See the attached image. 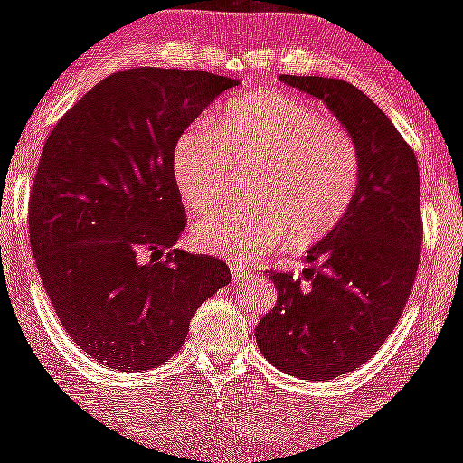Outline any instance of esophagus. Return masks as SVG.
Wrapping results in <instances>:
<instances>
[{
  "label": "esophagus",
  "instance_id": "34e87169",
  "mask_svg": "<svg viewBox=\"0 0 463 463\" xmlns=\"http://www.w3.org/2000/svg\"><path fill=\"white\" fill-rule=\"evenodd\" d=\"M231 269H232V279H235L237 284H241V281H246L248 277L252 275L250 269H244V266H237V264H232Z\"/></svg>",
  "mask_w": 463,
  "mask_h": 463
}]
</instances>
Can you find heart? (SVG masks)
Wrapping results in <instances>:
<instances>
[{"instance_id":"1","label":"heart","mask_w":463,"mask_h":463,"mask_svg":"<svg viewBox=\"0 0 463 463\" xmlns=\"http://www.w3.org/2000/svg\"><path fill=\"white\" fill-rule=\"evenodd\" d=\"M246 168L250 202L199 215L188 232L193 248L252 261L284 237L308 246L342 222L359 188L353 137L284 92H248L228 101L175 144V186L191 211L219 202L232 170Z\"/></svg>"}]
</instances>
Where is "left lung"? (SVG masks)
Instances as JSON below:
<instances>
[{
	"label": "left lung",
	"instance_id": "left-lung-1",
	"mask_svg": "<svg viewBox=\"0 0 463 463\" xmlns=\"http://www.w3.org/2000/svg\"><path fill=\"white\" fill-rule=\"evenodd\" d=\"M281 81L324 101L359 150L348 213L306 252L299 279L272 272L277 304L255 330L272 366L324 382L366 364L402 317L424 240L420 168L386 113L353 84L295 75Z\"/></svg>",
	"mask_w": 463,
	"mask_h": 463
}]
</instances>
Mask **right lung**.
Segmentation results:
<instances>
[{
  "mask_svg": "<svg viewBox=\"0 0 463 463\" xmlns=\"http://www.w3.org/2000/svg\"><path fill=\"white\" fill-rule=\"evenodd\" d=\"M237 80L206 71L113 72L57 121L28 202L39 277L72 342L101 366L148 371L184 346L194 310L232 279L175 248L184 130Z\"/></svg>",
  "mask_w": 463,
  "mask_h": 463,
  "instance_id": "right-lung-1",
  "label": "right lung"
}]
</instances>
